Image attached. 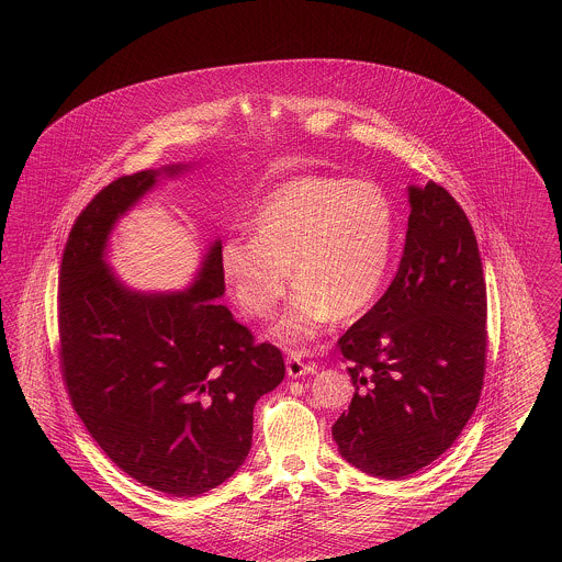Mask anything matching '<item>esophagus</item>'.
Segmentation results:
<instances>
[{
    "label": "esophagus",
    "instance_id": "esophagus-1",
    "mask_svg": "<svg viewBox=\"0 0 562 562\" xmlns=\"http://www.w3.org/2000/svg\"><path fill=\"white\" fill-rule=\"evenodd\" d=\"M316 364H312V362H303L301 360V353H289V358H286V373L289 376H301V374H314L316 373Z\"/></svg>",
    "mask_w": 562,
    "mask_h": 562
}]
</instances>
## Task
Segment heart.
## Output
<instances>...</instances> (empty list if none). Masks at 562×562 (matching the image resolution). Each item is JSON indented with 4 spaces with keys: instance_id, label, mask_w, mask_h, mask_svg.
<instances>
[{
    "instance_id": "heart-1",
    "label": "heart",
    "mask_w": 562,
    "mask_h": 562,
    "mask_svg": "<svg viewBox=\"0 0 562 562\" xmlns=\"http://www.w3.org/2000/svg\"><path fill=\"white\" fill-rule=\"evenodd\" d=\"M252 238H227L221 273L241 312L269 318L299 286L273 335L294 348L312 344L333 318L367 312L381 293L394 244V211L369 181L296 177L273 189L250 218Z\"/></svg>"
}]
</instances>
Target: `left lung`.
<instances>
[{
  "label": "left lung",
  "mask_w": 562,
  "mask_h": 562,
  "mask_svg": "<svg viewBox=\"0 0 562 562\" xmlns=\"http://www.w3.org/2000/svg\"><path fill=\"white\" fill-rule=\"evenodd\" d=\"M401 268L339 339L356 394L335 422L341 457L396 481L445 453L481 401L486 284L474 229L453 195L408 188Z\"/></svg>",
  "instance_id": "obj_1"
}]
</instances>
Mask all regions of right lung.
Wrapping results in <instances>:
<instances>
[{
	"mask_svg": "<svg viewBox=\"0 0 562 562\" xmlns=\"http://www.w3.org/2000/svg\"><path fill=\"white\" fill-rule=\"evenodd\" d=\"M189 164L140 170L101 189L76 218L58 276L60 369L81 422L134 481L193 497L227 481L252 445V408L284 379V358L225 305L218 252L193 286L138 293L105 261L117 218Z\"/></svg>",
	"mask_w": 562,
	"mask_h": 562,
	"instance_id": "1",
	"label": "right lung"
}]
</instances>
